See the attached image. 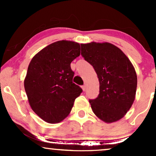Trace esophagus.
Returning <instances> with one entry per match:
<instances>
[{"instance_id":"34e87169","label":"esophagus","mask_w":156,"mask_h":156,"mask_svg":"<svg viewBox=\"0 0 156 156\" xmlns=\"http://www.w3.org/2000/svg\"><path fill=\"white\" fill-rule=\"evenodd\" d=\"M82 89H83V91H85L86 90V86L85 85H83V86H82Z\"/></svg>"}]
</instances>
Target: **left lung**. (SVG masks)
I'll return each instance as SVG.
<instances>
[{
    "mask_svg": "<svg viewBox=\"0 0 156 156\" xmlns=\"http://www.w3.org/2000/svg\"><path fill=\"white\" fill-rule=\"evenodd\" d=\"M81 55L94 67L100 83L98 98L89 100L93 112L105 122L124 117L133 104L137 76L133 64L114 44H80Z\"/></svg>",
    "mask_w": 156,
    "mask_h": 156,
    "instance_id": "8db88e82",
    "label": "left lung"
}]
</instances>
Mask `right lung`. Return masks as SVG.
I'll list each match as a JSON object with an SVG mask.
<instances>
[{
	"label": "right lung",
	"instance_id": "add662e5",
	"mask_svg": "<svg viewBox=\"0 0 156 156\" xmlns=\"http://www.w3.org/2000/svg\"><path fill=\"white\" fill-rule=\"evenodd\" d=\"M80 51L77 42L58 41L39 51L28 65L25 90L32 110L47 122L64 119L83 91L73 82L70 67Z\"/></svg>",
	"mask_w": 156,
	"mask_h": 156
}]
</instances>
